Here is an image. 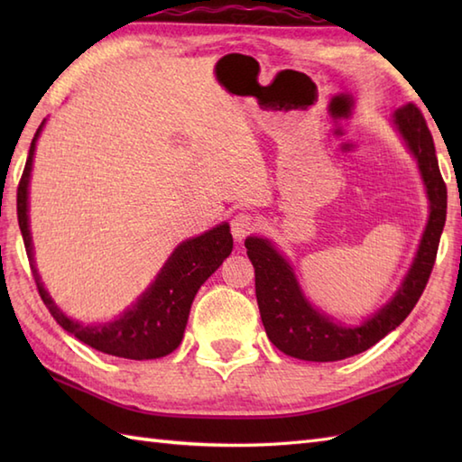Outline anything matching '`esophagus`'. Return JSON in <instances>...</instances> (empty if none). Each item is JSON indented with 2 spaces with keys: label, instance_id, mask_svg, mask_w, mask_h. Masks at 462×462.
Here are the masks:
<instances>
[{
  "label": "esophagus",
  "instance_id": "1",
  "mask_svg": "<svg viewBox=\"0 0 462 462\" xmlns=\"http://www.w3.org/2000/svg\"><path fill=\"white\" fill-rule=\"evenodd\" d=\"M256 220H254V216L248 212H238L234 214V218L230 222V230H232V236L236 242H242L244 238L256 230Z\"/></svg>",
  "mask_w": 462,
  "mask_h": 462
}]
</instances>
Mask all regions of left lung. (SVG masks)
Listing matches in <instances>:
<instances>
[{
	"instance_id": "obj_1",
	"label": "left lung",
	"mask_w": 462,
	"mask_h": 462,
	"mask_svg": "<svg viewBox=\"0 0 462 462\" xmlns=\"http://www.w3.org/2000/svg\"><path fill=\"white\" fill-rule=\"evenodd\" d=\"M393 126L415 156L429 199V220L415 260L385 306L359 326H346L316 310L303 296L291 263L268 238L248 236L244 246L256 272V300L268 339L290 357L303 361H339L367 351L399 328L423 293L447 218V186L439 171L435 143L425 116L413 103L393 113Z\"/></svg>"
}]
</instances>
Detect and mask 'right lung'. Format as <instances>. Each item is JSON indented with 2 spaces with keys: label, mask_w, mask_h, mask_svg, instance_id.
I'll return each instance as SVG.
<instances>
[{
  "label": "right lung",
  "mask_w": 462,
  "mask_h": 462,
  "mask_svg": "<svg viewBox=\"0 0 462 462\" xmlns=\"http://www.w3.org/2000/svg\"><path fill=\"white\" fill-rule=\"evenodd\" d=\"M43 125L45 119L39 125L32 146H29L25 169L17 186L19 230H22L39 296L59 326L97 351L136 361L169 356L180 346L196 291L230 256L234 242L228 222L214 226L212 230L200 234V236L180 242L164 262L161 272L156 273L151 286L119 318L105 323H83L67 318L55 306L39 278L33 260L32 230H29V179H32L35 144L43 131Z\"/></svg>",
  "instance_id": "add662e5"
}]
</instances>
